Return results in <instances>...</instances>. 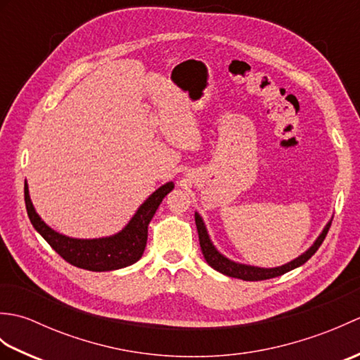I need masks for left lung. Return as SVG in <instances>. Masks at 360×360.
Wrapping results in <instances>:
<instances>
[{
	"label": "left lung",
	"instance_id": "left-lung-1",
	"mask_svg": "<svg viewBox=\"0 0 360 360\" xmlns=\"http://www.w3.org/2000/svg\"><path fill=\"white\" fill-rule=\"evenodd\" d=\"M195 223H196V229H198V235H200V244H201L202 255L205 258V262L209 263V266H212L215 271L227 275V277L241 278L244 281H258V280H267V278L278 277V275L286 274L289 271L295 269V267L307 263L308 259L316 254L317 249L320 248V244L323 243L328 231H330L331 219L328 221V224L325 226L322 233L317 236L314 244H312V246L307 252H303L302 255L294 258L292 262H289V263L278 266V267H258V266L241 264V263L232 262V259L224 257L221 252H218V249L215 246H213L207 229H205L204 221L198 212H195Z\"/></svg>",
	"mask_w": 360,
	"mask_h": 360
}]
</instances>
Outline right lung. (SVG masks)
Wrapping results in <instances>:
<instances>
[{
    "label": "right lung",
    "mask_w": 360,
    "mask_h": 360,
    "mask_svg": "<svg viewBox=\"0 0 360 360\" xmlns=\"http://www.w3.org/2000/svg\"><path fill=\"white\" fill-rule=\"evenodd\" d=\"M173 188V182H167V184L160 186L156 192H153L143 201V204L136 210L133 218L128 221V224L120 232L93 240L71 238V236L62 235L51 229L35 212L29 196L27 184H25V202L29 219L35 227V231L49 243V246L60 257L65 258L72 266L80 267V269L106 272L131 266L142 257L145 246H147L150 221L155 217L159 204Z\"/></svg>",
    "instance_id": "right-lung-1"
}]
</instances>
